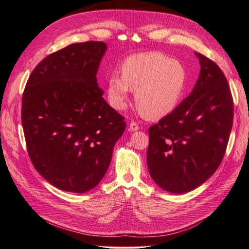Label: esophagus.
Returning <instances> with one entry per match:
<instances>
[{"label":"esophagus","instance_id":"obj_1","mask_svg":"<svg viewBox=\"0 0 249 249\" xmlns=\"http://www.w3.org/2000/svg\"><path fill=\"white\" fill-rule=\"evenodd\" d=\"M129 129L133 130V131H137L139 129V125L136 123V122H131V123L129 124Z\"/></svg>","mask_w":249,"mask_h":249}]
</instances>
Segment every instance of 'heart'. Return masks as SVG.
I'll use <instances>...</instances> for the list:
<instances>
[{
	"label": "heart",
	"instance_id": "b5f03b06",
	"mask_svg": "<svg viewBox=\"0 0 249 249\" xmlns=\"http://www.w3.org/2000/svg\"><path fill=\"white\" fill-rule=\"evenodd\" d=\"M121 73H111L107 80L110 105L123 110L130 89H136L137 107L142 115L152 120L172 112L188 83L187 71L181 62L155 51L126 57Z\"/></svg>",
	"mask_w": 249,
	"mask_h": 249
}]
</instances>
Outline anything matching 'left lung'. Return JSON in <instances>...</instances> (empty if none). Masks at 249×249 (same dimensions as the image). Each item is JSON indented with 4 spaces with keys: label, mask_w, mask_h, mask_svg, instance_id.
I'll use <instances>...</instances> for the list:
<instances>
[{
    "label": "left lung",
    "mask_w": 249,
    "mask_h": 249,
    "mask_svg": "<svg viewBox=\"0 0 249 249\" xmlns=\"http://www.w3.org/2000/svg\"><path fill=\"white\" fill-rule=\"evenodd\" d=\"M195 54L201 68L192 93L149 128V172L172 194L188 193L213 176L233 122V99L224 72L206 56Z\"/></svg>",
    "instance_id": "left-lung-1"
}]
</instances>
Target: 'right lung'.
Returning a JSON list of instances; mask_svg holds the SVG:
<instances>
[{"label": "right lung", "instance_id": "obj_1", "mask_svg": "<svg viewBox=\"0 0 249 249\" xmlns=\"http://www.w3.org/2000/svg\"><path fill=\"white\" fill-rule=\"evenodd\" d=\"M106 51L104 41L67 46L45 57L24 89L21 122L30 158L65 192L87 193L102 181L125 130L97 83Z\"/></svg>", "mask_w": 249, "mask_h": 249}]
</instances>
